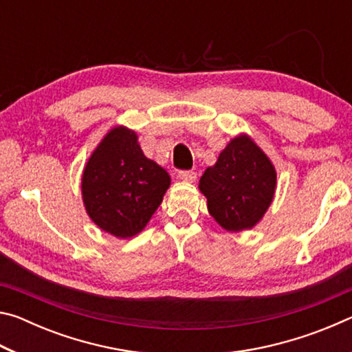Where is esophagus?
Listing matches in <instances>:
<instances>
[{"label": "esophagus", "instance_id": "obj_1", "mask_svg": "<svg viewBox=\"0 0 352 352\" xmlns=\"http://www.w3.org/2000/svg\"><path fill=\"white\" fill-rule=\"evenodd\" d=\"M178 178L186 183H192L197 178V174L194 170H178Z\"/></svg>", "mask_w": 352, "mask_h": 352}]
</instances>
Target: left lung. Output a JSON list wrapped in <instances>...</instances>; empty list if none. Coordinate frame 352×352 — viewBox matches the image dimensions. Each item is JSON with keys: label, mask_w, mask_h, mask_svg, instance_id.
<instances>
[{"label": "left lung", "mask_w": 352, "mask_h": 352, "mask_svg": "<svg viewBox=\"0 0 352 352\" xmlns=\"http://www.w3.org/2000/svg\"><path fill=\"white\" fill-rule=\"evenodd\" d=\"M199 188L208 211L226 231L250 230L272 205L276 170L248 135L231 140L217 162L201 175Z\"/></svg>", "instance_id": "8db88e82"}]
</instances>
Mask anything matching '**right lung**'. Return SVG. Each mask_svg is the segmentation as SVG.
Here are the masks:
<instances>
[{"instance_id": "obj_1", "label": "right lung", "mask_w": 352, "mask_h": 352, "mask_svg": "<svg viewBox=\"0 0 352 352\" xmlns=\"http://www.w3.org/2000/svg\"><path fill=\"white\" fill-rule=\"evenodd\" d=\"M169 184V174L142 153L133 130L119 126L88 158L82 199L100 230L127 239L144 230Z\"/></svg>"}]
</instances>
